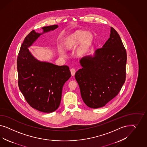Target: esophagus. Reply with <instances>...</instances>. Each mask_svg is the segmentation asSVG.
I'll return each mask as SVG.
<instances>
[{"label": "esophagus", "mask_w": 147, "mask_h": 147, "mask_svg": "<svg viewBox=\"0 0 147 147\" xmlns=\"http://www.w3.org/2000/svg\"><path fill=\"white\" fill-rule=\"evenodd\" d=\"M76 71L74 68H71V76H74L76 74Z\"/></svg>", "instance_id": "obj_1"}]
</instances>
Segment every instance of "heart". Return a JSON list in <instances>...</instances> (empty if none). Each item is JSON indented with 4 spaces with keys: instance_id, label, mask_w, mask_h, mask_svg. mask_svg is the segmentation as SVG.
I'll use <instances>...</instances> for the list:
<instances>
[{
    "instance_id": "heart-1",
    "label": "heart",
    "mask_w": 147,
    "mask_h": 147,
    "mask_svg": "<svg viewBox=\"0 0 147 147\" xmlns=\"http://www.w3.org/2000/svg\"><path fill=\"white\" fill-rule=\"evenodd\" d=\"M92 40V36L90 33L84 31H77L68 39L67 45L71 47L82 41L81 45L78 50L79 54L84 53L87 50Z\"/></svg>"
}]
</instances>
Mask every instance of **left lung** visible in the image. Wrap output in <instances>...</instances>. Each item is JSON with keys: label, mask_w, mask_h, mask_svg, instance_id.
<instances>
[{"label": "left lung", "mask_w": 147, "mask_h": 147, "mask_svg": "<svg viewBox=\"0 0 147 147\" xmlns=\"http://www.w3.org/2000/svg\"><path fill=\"white\" fill-rule=\"evenodd\" d=\"M110 38L94 57L82 58V68L76 72L82 98L91 108L105 106L119 94L126 77L127 52L115 30L111 27Z\"/></svg>", "instance_id": "left-lung-1"}]
</instances>
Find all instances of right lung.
Instances as JSON below:
<instances>
[{
  "mask_svg": "<svg viewBox=\"0 0 147 147\" xmlns=\"http://www.w3.org/2000/svg\"><path fill=\"white\" fill-rule=\"evenodd\" d=\"M57 25L43 27L44 33L52 31ZM41 34L32 30L23 41L17 60L19 88L31 107L44 113H52L60 105L64 84L71 76L68 66L40 62L28 47Z\"/></svg>",
  "mask_w": 147,
  "mask_h": 147,
  "instance_id": "1",
  "label": "right lung"
}]
</instances>
